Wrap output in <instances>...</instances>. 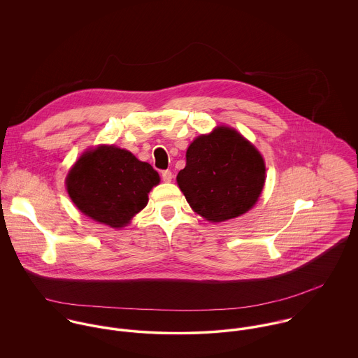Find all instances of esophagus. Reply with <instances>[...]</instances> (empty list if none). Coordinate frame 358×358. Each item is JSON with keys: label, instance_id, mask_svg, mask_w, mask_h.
<instances>
[{"label": "esophagus", "instance_id": "34e87169", "mask_svg": "<svg viewBox=\"0 0 358 358\" xmlns=\"http://www.w3.org/2000/svg\"><path fill=\"white\" fill-rule=\"evenodd\" d=\"M161 178H162V180H164V182H166V183H168V182H171V180H172L173 175H172V172H171V171H168V169H166V171H162V172H161Z\"/></svg>", "mask_w": 358, "mask_h": 358}]
</instances>
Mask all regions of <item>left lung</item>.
<instances>
[{
    "mask_svg": "<svg viewBox=\"0 0 358 358\" xmlns=\"http://www.w3.org/2000/svg\"><path fill=\"white\" fill-rule=\"evenodd\" d=\"M176 180L193 210L216 223L237 217L256 204L266 166L262 154L241 134L217 127L193 141Z\"/></svg>",
    "mask_w": 358,
    "mask_h": 358,
    "instance_id": "obj_1",
    "label": "left lung"
}]
</instances>
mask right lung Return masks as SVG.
<instances>
[{"label": "right lung", "mask_w": 358, "mask_h": 358, "mask_svg": "<svg viewBox=\"0 0 358 358\" xmlns=\"http://www.w3.org/2000/svg\"><path fill=\"white\" fill-rule=\"evenodd\" d=\"M159 175L148 162L115 146H98L83 154L66 178L71 201L91 219L124 227L149 201Z\"/></svg>", "instance_id": "right-lung-1"}]
</instances>
